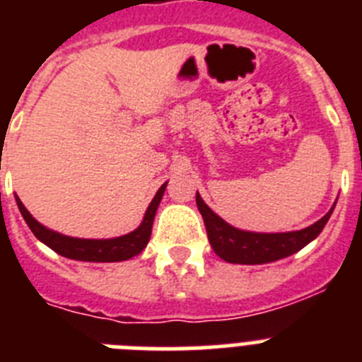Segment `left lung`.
Wrapping results in <instances>:
<instances>
[{
	"mask_svg": "<svg viewBox=\"0 0 362 362\" xmlns=\"http://www.w3.org/2000/svg\"><path fill=\"white\" fill-rule=\"evenodd\" d=\"M196 203L203 216L214 252L226 263L235 264L272 263V261L296 254L317 238L335 209L334 204L325 217L310 225L308 228L297 230V232L259 233L246 232V230H239L228 225L225 219H221L216 212L209 209V204L201 199L199 192L196 194Z\"/></svg>",
	"mask_w": 362,
	"mask_h": 362,
	"instance_id": "obj_1",
	"label": "left lung"
}]
</instances>
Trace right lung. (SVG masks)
<instances>
[{
    "label": "right lung",
    "mask_w": 362,
    "mask_h": 362,
    "mask_svg": "<svg viewBox=\"0 0 362 362\" xmlns=\"http://www.w3.org/2000/svg\"><path fill=\"white\" fill-rule=\"evenodd\" d=\"M165 188L166 183L161 185L158 194L153 196L152 203L148 204L145 217H143L141 225L137 226L134 232L114 239L69 238V235L54 232V230L47 228V226H43L41 223H37V221L30 216V212L25 209V204L19 201V197H16V203H18L19 212H21L23 219L27 221V225L28 228L32 230V233H34L41 243H45V245L49 246V248H52L54 252L63 255V257L76 259V261H88V263H116V261H127V259L134 257V255L141 254L143 248L148 245L150 233H152L153 217H156V212H158V206L159 203H161Z\"/></svg>",
    "instance_id": "1"
}]
</instances>
